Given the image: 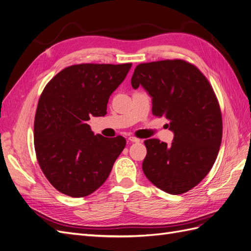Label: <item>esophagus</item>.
I'll return each instance as SVG.
<instances>
[{
	"instance_id": "esophagus-1",
	"label": "esophagus",
	"mask_w": 251,
	"mask_h": 251,
	"mask_svg": "<svg viewBox=\"0 0 251 251\" xmlns=\"http://www.w3.org/2000/svg\"><path fill=\"white\" fill-rule=\"evenodd\" d=\"M127 139H128V141H131V142H140V139L134 137V136H130V137H128Z\"/></svg>"
}]
</instances>
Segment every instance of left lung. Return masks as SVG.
Instances as JSON below:
<instances>
[{"instance_id": "obj_1", "label": "left lung", "mask_w": 251, "mask_h": 251, "mask_svg": "<svg viewBox=\"0 0 251 251\" xmlns=\"http://www.w3.org/2000/svg\"><path fill=\"white\" fill-rule=\"evenodd\" d=\"M131 83L147 91L153 114L168 119L174 133L170 146L144 141V175L165 193H186L209 173L221 146L222 116L214 90L198 68L181 59L140 64Z\"/></svg>"}]
</instances>
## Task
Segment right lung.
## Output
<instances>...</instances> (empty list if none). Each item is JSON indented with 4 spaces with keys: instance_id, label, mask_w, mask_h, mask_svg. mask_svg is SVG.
<instances>
[{
    "instance_id": "add662e5",
    "label": "right lung",
    "mask_w": 251,
    "mask_h": 251,
    "mask_svg": "<svg viewBox=\"0 0 251 251\" xmlns=\"http://www.w3.org/2000/svg\"><path fill=\"white\" fill-rule=\"evenodd\" d=\"M131 67L74 65L45 87L35 113L34 148L44 175L58 192L81 198L109 177L126 139L94 135L87 121L107 114L111 94Z\"/></svg>"
}]
</instances>
